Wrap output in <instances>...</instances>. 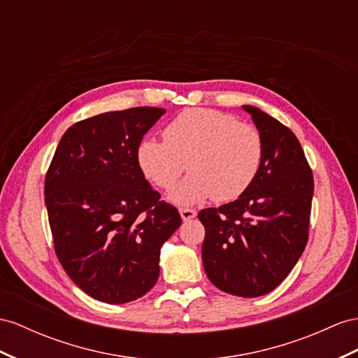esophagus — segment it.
<instances>
[{
    "mask_svg": "<svg viewBox=\"0 0 358 358\" xmlns=\"http://www.w3.org/2000/svg\"><path fill=\"white\" fill-rule=\"evenodd\" d=\"M180 215L182 221H190V219L196 216V212L194 208H180Z\"/></svg>",
    "mask_w": 358,
    "mask_h": 358,
    "instance_id": "esophagus-1",
    "label": "esophagus"
}]
</instances>
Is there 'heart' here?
Listing matches in <instances>:
<instances>
[{"instance_id":"heart-1","label":"heart","mask_w":358,"mask_h":358,"mask_svg":"<svg viewBox=\"0 0 358 358\" xmlns=\"http://www.w3.org/2000/svg\"><path fill=\"white\" fill-rule=\"evenodd\" d=\"M137 166L154 186L168 190L187 169V178L171 192V201L194 206L206 199L233 201L250 189L260 171L263 141L250 124L213 108L182 110L164 127L163 141L143 139Z\"/></svg>"}]
</instances>
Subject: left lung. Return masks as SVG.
I'll use <instances>...</instances> for the list:
<instances>
[{"label":"left lung","mask_w":358,"mask_h":358,"mask_svg":"<svg viewBox=\"0 0 358 358\" xmlns=\"http://www.w3.org/2000/svg\"><path fill=\"white\" fill-rule=\"evenodd\" d=\"M242 107L262 136L260 171L236 201L198 217L208 280L231 295L255 298L277 287L304 252L315 186L292 130L257 107Z\"/></svg>","instance_id":"left-lung-1"}]
</instances>
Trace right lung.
<instances>
[{
    "mask_svg": "<svg viewBox=\"0 0 358 358\" xmlns=\"http://www.w3.org/2000/svg\"><path fill=\"white\" fill-rule=\"evenodd\" d=\"M164 108L92 116L63 134L45 177L57 259L89 296L124 304L159 278L160 248L181 225L178 210L137 166L136 151Z\"/></svg>",
    "mask_w": 358,
    "mask_h": 358,
    "instance_id": "obj_1",
    "label": "right lung"
}]
</instances>
